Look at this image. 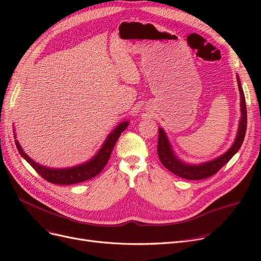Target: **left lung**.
I'll use <instances>...</instances> for the list:
<instances>
[{
  "mask_svg": "<svg viewBox=\"0 0 261 261\" xmlns=\"http://www.w3.org/2000/svg\"><path fill=\"white\" fill-rule=\"evenodd\" d=\"M237 81H238V88L240 92V100H241L240 101L241 118L239 122V129L237 132L236 140L234 144L231 145V147L224 154L220 155L213 161L199 164V165H190V164H186L176 158L175 153L173 152V150L171 148V145L167 139L166 133L164 132L162 128H160L159 141H158V155L164 167H166L170 172L174 173L177 176L183 177V179L202 180L217 173L232 156L238 152V150L240 149L245 136L246 123H248V115H246L245 97H244V93L241 87L239 76H237Z\"/></svg>",
  "mask_w": 261,
  "mask_h": 261,
  "instance_id": "obj_1",
  "label": "left lung"
}]
</instances>
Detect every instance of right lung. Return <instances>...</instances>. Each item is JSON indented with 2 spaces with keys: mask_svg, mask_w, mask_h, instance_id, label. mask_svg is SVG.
<instances>
[{
  "mask_svg": "<svg viewBox=\"0 0 261 261\" xmlns=\"http://www.w3.org/2000/svg\"><path fill=\"white\" fill-rule=\"evenodd\" d=\"M128 125H129L128 121L120 122L119 125H117L116 128L108 135L106 142L99 149L97 154L90 161L86 162L85 164H81V165L71 167V168L56 169V168H49V167L40 165V164L36 163L26 153H24L23 149L21 148L18 141H16V145L20 154L27 162H29V164H31V166L47 182L53 184H59V185H72V184H77V183L90 180L92 177L96 176L98 173L101 172V170L107 165L110 155H111L112 150L118 138L120 136L121 132L125 131Z\"/></svg>",
  "mask_w": 261,
  "mask_h": 261,
  "instance_id": "right-lung-1",
  "label": "right lung"
}]
</instances>
